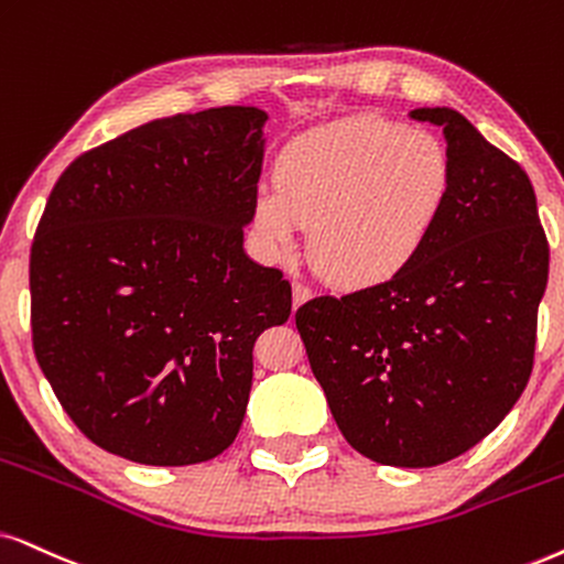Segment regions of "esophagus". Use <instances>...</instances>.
Listing matches in <instances>:
<instances>
[{"mask_svg": "<svg viewBox=\"0 0 564 564\" xmlns=\"http://www.w3.org/2000/svg\"><path fill=\"white\" fill-rule=\"evenodd\" d=\"M294 310L296 306H302L306 299H312V289L310 286H304V283H299V281H294Z\"/></svg>", "mask_w": 564, "mask_h": 564, "instance_id": "34e87169", "label": "esophagus"}]
</instances>
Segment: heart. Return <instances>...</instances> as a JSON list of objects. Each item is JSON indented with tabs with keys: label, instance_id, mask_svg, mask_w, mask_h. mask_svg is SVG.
<instances>
[{
	"label": "heart",
	"instance_id": "1",
	"mask_svg": "<svg viewBox=\"0 0 564 564\" xmlns=\"http://www.w3.org/2000/svg\"><path fill=\"white\" fill-rule=\"evenodd\" d=\"M453 192L437 134L380 117H348L286 142L275 189L254 197L252 226L283 260L310 229L319 273L348 289L380 286L416 262Z\"/></svg>",
	"mask_w": 564,
	"mask_h": 564
}]
</instances>
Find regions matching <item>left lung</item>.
Returning <instances> with one entry per match:
<instances>
[{"instance_id":"1","label":"left lung","mask_w":564,"mask_h":564,"mask_svg":"<svg viewBox=\"0 0 564 564\" xmlns=\"http://www.w3.org/2000/svg\"><path fill=\"white\" fill-rule=\"evenodd\" d=\"M442 127L453 192L416 262L393 281L299 306L296 327L348 445L395 468L471 451L531 377L549 245L531 180L463 113Z\"/></svg>"}]
</instances>
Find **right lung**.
<instances>
[{"mask_svg": "<svg viewBox=\"0 0 564 564\" xmlns=\"http://www.w3.org/2000/svg\"><path fill=\"white\" fill-rule=\"evenodd\" d=\"M268 111L153 119L83 153L31 249L41 372L85 437L145 466L216 458L245 422L252 348L291 315L245 252Z\"/></svg>", "mask_w": 564, "mask_h": 564, "instance_id": "right-lung-1", "label": "right lung"}]
</instances>
